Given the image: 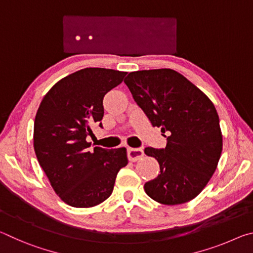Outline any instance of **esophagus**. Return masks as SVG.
<instances>
[{
    "label": "esophagus",
    "mask_w": 253,
    "mask_h": 253,
    "mask_svg": "<svg viewBox=\"0 0 253 253\" xmlns=\"http://www.w3.org/2000/svg\"><path fill=\"white\" fill-rule=\"evenodd\" d=\"M128 160L130 162H136L144 156V151L142 148H128Z\"/></svg>",
    "instance_id": "34e87169"
}]
</instances>
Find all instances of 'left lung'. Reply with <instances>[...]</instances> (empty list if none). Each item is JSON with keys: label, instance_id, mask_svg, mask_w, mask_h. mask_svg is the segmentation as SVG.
<instances>
[{"label": "left lung", "instance_id": "left-lung-1", "mask_svg": "<svg viewBox=\"0 0 253 253\" xmlns=\"http://www.w3.org/2000/svg\"><path fill=\"white\" fill-rule=\"evenodd\" d=\"M124 83L152 126L169 135L165 148H145L161 170L145 183V192L165 205L193 200L215 172L223 147L213 102L183 75L166 68L130 72Z\"/></svg>", "mask_w": 253, "mask_h": 253}]
</instances>
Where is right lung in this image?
Returning a JSON list of instances; mask_svg holds the SVG:
<instances>
[{"mask_svg":"<svg viewBox=\"0 0 253 253\" xmlns=\"http://www.w3.org/2000/svg\"><path fill=\"white\" fill-rule=\"evenodd\" d=\"M126 72L84 68L59 80L45 93L34 119L33 147L60 199L74 208H92L113 193L128 164L125 147L89 148L90 126L104 117L102 99ZM101 126V124H100Z\"/></svg>","mask_w":253,"mask_h":253,"instance_id":"1","label":"right lung"}]
</instances>
